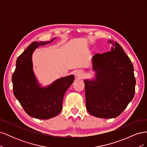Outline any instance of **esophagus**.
Returning a JSON list of instances; mask_svg holds the SVG:
<instances>
[{"label": "esophagus", "instance_id": "34e87169", "mask_svg": "<svg viewBox=\"0 0 147 147\" xmlns=\"http://www.w3.org/2000/svg\"><path fill=\"white\" fill-rule=\"evenodd\" d=\"M75 75H76L77 77L78 78H82L83 76V71L81 70H77L76 72H75Z\"/></svg>", "mask_w": 147, "mask_h": 147}]
</instances>
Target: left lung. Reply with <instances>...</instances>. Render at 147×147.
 Wrapping results in <instances>:
<instances>
[{
  "mask_svg": "<svg viewBox=\"0 0 147 147\" xmlns=\"http://www.w3.org/2000/svg\"><path fill=\"white\" fill-rule=\"evenodd\" d=\"M111 51L92 58L93 80H84L86 107L92 116L113 118L134 96L136 78L131 61L117 42L109 40Z\"/></svg>",
  "mask_w": 147,
  "mask_h": 147,
  "instance_id": "8db88e82",
  "label": "left lung"
}]
</instances>
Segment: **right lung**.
Instances as JSON below:
<instances>
[{
    "mask_svg": "<svg viewBox=\"0 0 147 147\" xmlns=\"http://www.w3.org/2000/svg\"><path fill=\"white\" fill-rule=\"evenodd\" d=\"M48 42H34L18 57L12 75L13 93L25 112L35 118L47 119L57 116L63 108L65 93L74 82V75L56 80L47 86H42L33 70L32 54L39 46Z\"/></svg>",
    "mask_w": 147,
    "mask_h": 147,
    "instance_id": "add662e5",
    "label": "right lung"
}]
</instances>
